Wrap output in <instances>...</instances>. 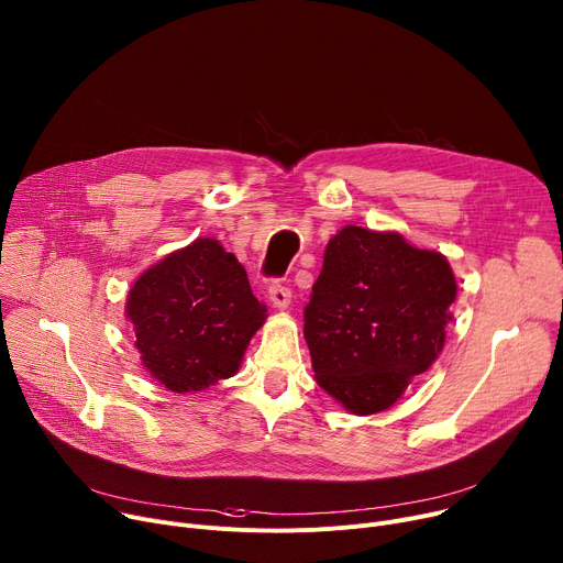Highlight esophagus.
<instances>
[{
  "instance_id": "34e87169",
  "label": "esophagus",
  "mask_w": 563,
  "mask_h": 563,
  "mask_svg": "<svg viewBox=\"0 0 563 563\" xmlns=\"http://www.w3.org/2000/svg\"><path fill=\"white\" fill-rule=\"evenodd\" d=\"M269 300H272L274 308L287 310V305L291 302V291H289V287H285V285H280V283H274V285L269 287Z\"/></svg>"
}]
</instances>
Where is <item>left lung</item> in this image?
<instances>
[{
  "instance_id": "obj_1",
  "label": "left lung",
  "mask_w": 563,
  "mask_h": 563,
  "mask_svg": "<svg viewBox=\"0 0 563 563\" xmlns=\"http://www.w3.org/2000/svg\"><path fill=\"white\" fill-rule=\"evenodd\" d=\"M455 296L440 251L397 231L343 227L305 308L317 384L352 416L386 411L440 356Z\"/></svg>"
}]
</instances>
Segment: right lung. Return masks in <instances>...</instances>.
Listing matches in <instances>:
<instances>
[{
	"mask_svg": "<svg viewBox=\"0 0 563 563\" xmlns=\"http://www.w3.org/2000/svg\"><path fill=\"white\" fill-rule=\"evenodd\" d=\"M141 366L173 393H199L240 371L267 308L216 238H197L145 269L128 291Z\"/></svg>",
	"mask_w": 563,
	"mask_h": 563,
	"instance_id": "obj_1",
	"label": "right lung"
}]
</instances>
